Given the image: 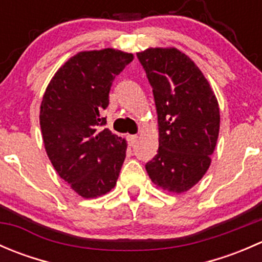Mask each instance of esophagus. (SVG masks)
Returning a JSON list of instances; mask_svg holds the SVG:
<instances>
[{
	"label": "esophagus",
	"instance_id": "esophagus-1",
	"mask_svg": "<svg viewBox=\"0 0 262 262\" xmlns=\"http://www.w3.org/2000/svg\"><path fill=\"white\" fill-rule=\"evenodd\" d=\"M128 141L130 146H134V144L137 143V141H138V136H129Z\"/></svg>",
	"mask_w": 262,
	"mask_h": 262
}]
</instances>
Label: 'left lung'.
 Here are the masks:
<instances>
[{"instance_id":"obj_1","label":"left lung","mask_w":262,"mask_h":262,"mask_svg":"<svg viewBox=\"0 0 262 262\" xmlns=\"http://www.w3.org/2000/svg\"><path fill=\"white\" fill-rule=\"evenodd\" d=\"M137 57L152 86L160 137L146 170L157 186L184 192L210 166L221 121L218 101L202 71L180 50L149 48Z\"/></svg>"}]
</instances>
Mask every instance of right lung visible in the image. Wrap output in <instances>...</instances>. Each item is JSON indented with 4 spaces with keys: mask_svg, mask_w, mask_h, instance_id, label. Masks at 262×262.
I'll return each mask as SVG.
<instances>
[{
    "mask_svg": "<svg viewBox=\"0 0 262 262\" xmlns=\"http://www.w3.org/2000/svg\"><path fill=\"white\" fill-rule=\"evenodd\" d=\"M133 54L112 48L81 52L58 70L40 106L44 146L58 175L82 198L115 186L126 143L107 128L113 81Z\"/></svg>",
    "mask_w": 262,
    "mask_h": 262,
    "instance_id": "obj_1",
    "label": "right lung"
}]
</instances>
